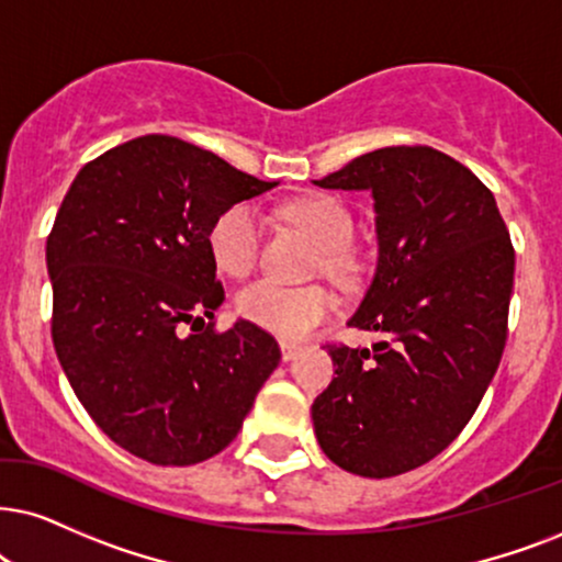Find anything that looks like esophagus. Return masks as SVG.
<instances>
[{
    "mask_svg": "<svg viewBox=\"0 0 562 562\" xmlns=\"http://www.w3.org/2000/svg\"><path fill=\"white\" fill-rule=\"evenodd\" d=\"M280 352H282V360H293L295 355L301 352V345L288 342V339H282V342H280Z\"/></svg>",
    "mask_w": 562,
    "mask_h": 562,
    "instance_id": "obj_1",
    "label": "esophagus"
}]
</instances>
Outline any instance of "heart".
<instances>
[{
    "label": "heart",
    "instance_id": "heart-1",
    "mask_svg": "<svg viewBox=\"0 0 562 562\" xmlns=\"http://www.w3.org/2000/svg\"><path fill=\"white\" fill-rule=\"evenodd\" d=\"M285 217L303 231L322 251L318 267L326 274L345 280L355 272L350 238L355 231L350 210L339 199L314 194L290 202ZM265 220L257 204L238 202L215 220L210 231V251L217 267L233 277H246L257 267ZM334 295L322 285L293 288L277 280H259L238 295L240 316L280 337H303L334 314Z\"/></svg>",
    "mask_w": 562,
    "mask_h": 562
}]
</instances>
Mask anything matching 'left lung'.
<instances>
[{
    "label": "left lung",
    "instance_id": "left-lung-1",
    "mask_svg": "<svg viewBox=\"0 0 562 562\" xmlns=\"http://www.w3.org/2000/svg\"><path fill=\"white\" fill-rule=\"evenodd\" d=\"M373 194L379 265L350 326L368 347L326 345L334 373L311 417L318 446L360 477H394L464 430L508 337L514 244L493 191L428 145L381 147L316 181Z\"/></svg>",
    "mask_w": 562,
    "mask_h": 562
}]
</instances>
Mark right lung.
I'll return each instance as SVG.
<instances>
[{
    "label": "right lung",
    "instance_id": "right-lung-1",
    "mask_svg": "<svg viewBox=\"0 0 562 562\" xmlns=\"http://www.w3.org/2000/svg\"><path fill=\"white\" fill-rule=\"evenodd\" d=\"M274 187L191 142L145 134L90 160L64 196L46 240L54 350L98 428L134 457H215L280 363L261 326L204 324L225 301L212 225Z\"/></svg>",
    "mask_w": 562,
    "mask_h": 562
}]
</instances>
